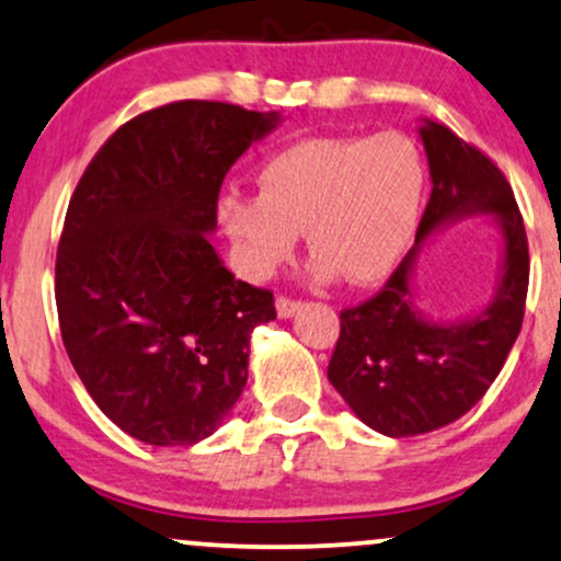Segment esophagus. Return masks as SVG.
I'll use <instances>...</instances> for the list:
<instances>
[{"label":"esophagus","mask_w":561,"mask_h":561,"mask_svg":"<svg viewBox=\"0 0 561 561\" xmlns=\"http://www.w3.org/2000/svg\"><path fill=\"white\" fill-rule=\"evenodd\" d=\"M300 310H302L300 300L276 298V316H279V319H293V316H298Z\"/></svg>","instance_id":"obj_1"}]
</instances>
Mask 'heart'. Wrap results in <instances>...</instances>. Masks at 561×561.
<instances>
[{
    "instance_id": "1",
    "label": "heart",
    "mask_w": 561,
    "mask_h": 561,
    "mask_svg": "<svg viewBox=\"0 0 561 561\" xmlns=\"http://www.w3.org/2000/svg\"><path fill=\"white\" fill-rule=\"evenodd\" d=\"M426 182V159L404 133L310 138L261 167L259 195H221L219 221L253 279L272 276L306 229L316 279L374 285L413 242Z\"/></svg>"
}]
</instances>
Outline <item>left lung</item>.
<instances>
[{"mask_svg": "<svg viewBox=\"0 0 561 561\" xmlns=\"http://www.w3.org/2000/svg\"><path fill=\"white\" fill-rule=\"evenodd\" d=\"M431 198L415 245L374 298L340 313L329 381L368 428L402 438L449 426L468 413L507 360L528 298V238L507 178L449 127L423 119ZM485 213L503 232L497 293L481 314L442 324L414 306V266L431 233Z\"/></svg>", "mask_w": 561, "mask_h": 561, "instance_id": "obj_1", "label": "left lung"}]
</instances>
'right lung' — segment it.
Wrapping results in <instances>:
<instances>
[{"label": "right lung", "mask_w": 561, "mask_h": 561, "mask_svg": "<svg viewBox=\"0 0 561 561\" xmlns=\"http://www.w3.org/2000/svg\"><path fill=\"white\" fill-rule=\"evenodd\" d=\"M282 123L221 101L144 112L99 148L57 248L54 295L70 363L99 410L153 447L211 436L248 381L274 295L211 245L229 167Z\"/></svg>", "instance_id": "1"}]
</instances>
